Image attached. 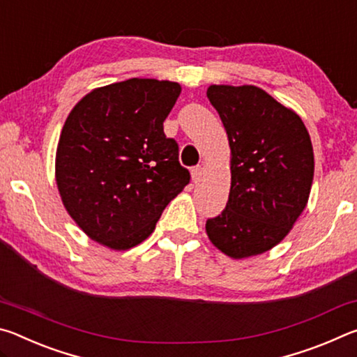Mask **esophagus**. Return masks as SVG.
Wrapping results in <instances>:
<instances>
[{"instance_id":"1","label":"esophagus","mask_w":357,"mask_h":357,"mask_svg":"<svg viewBox=\"0 0 357 357\" xmlns=\"http://www.w3.org/2000/svg\"><path fill=\"white\" fill-rule=\"evenodd\" d=\"M202 176H203V167L202 165H197L192 168V181L193 183H200L202 181Z\"/></svg>"}]
</instances>
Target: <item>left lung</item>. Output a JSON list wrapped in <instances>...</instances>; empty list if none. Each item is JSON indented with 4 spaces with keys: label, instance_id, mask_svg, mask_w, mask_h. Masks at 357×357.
Here are the masks:
<instances>
[{
    "label": "left lung",
    "instance_id": "8db88e82",
    "mask_svg": "<svg viewBox=\"0 0 357 357\" xmlns=\"http://www.w3.org/2000/svg\"><path fill=\"white\" fill-rule=\"evenodd\" d=\"M208 99L231 148V189L206 233L228 257L258 255L287 236L309 200L310 135L298 114L257 86L213 84Z\"/></svg>",
    "mask_w": 357,
    "mask_h": 357
}]
</instances>
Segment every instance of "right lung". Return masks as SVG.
<instances>
[{
    "label": "right lung",
    "mask_w": 357,
    "mask_h": 357,
    "mask_svg": "<svg viewBox=\"0 0 357 357\" xmlns=\"http://www.w3.org/2000/svg\"><path fill=\"white\" fill-rule=\"evenodd\" d=\"M179 94L174 82L129 78L72 108L56 149V184L91 239L114 250L140 244L189 184L178 143L164 132Z\"/></svg>",
    "instance_id": "right-lung-1"
}]
</instances>
